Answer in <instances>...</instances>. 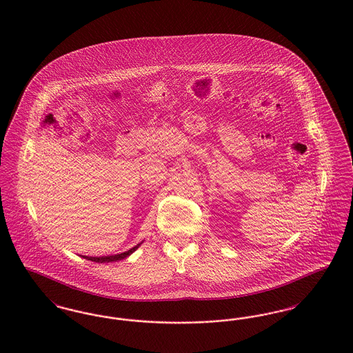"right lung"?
<instances>
[{"instance_id": "add662e5", "label": "right lung", "mask_w": 353, "mask_h": 353, "mask_svg": "<svg viewBox=\"0 0 353 353\" xmlns=\"http://www.w3.org/2000/svg\"><path fill=\"white\" fill-rule=\"evenodd\" d=\"M139 248V245L137 246H134L132 248L131 250H128V252H121V254H118V255H108V256H83L85 259H88V261H92V262H114V261H121V259H124V258H127L130 254H132V252L136 250Z\"/></svg>"}]
</instances>
